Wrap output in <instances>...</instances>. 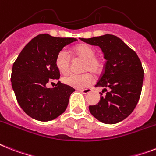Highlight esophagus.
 Wrapping results in <instances>:
<instances>
[{
	"mask_svg": "<svg viewBox=\"0 0 156 156\" xmlns=\"http://www.w3.org/2000/svg\"><path fill=\"white\" fill-rule=\"evenodd\" d=\"M79 91H80V92H82V93H83V94H87L90 93L91 91H92V90H91L90 88H88V89L79 90Z\"/></svg>",
	"mask_w": 156,
	"mask_h": 156,
	"instance_id": "34e87169",
	"label": "esophagus"
}]
</instances>
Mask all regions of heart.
<instances>
[{"label":"heart","instance_id":"heart-1","mask_svg":"<svg viewBox=\"0 0 156 156\" xmlns=\"http://www.w3.org/2000/svg\"><path fill=\"white\" fill-rule=\"evenodd\" d=\"M74 54L78 58L84 59L83 69L90 70L93 73H98L102 69L101 61L95 57V50L90 45L81 44L74 49ZM55 66L61 74H67L70 69V58L66 50H61L55 58ZM93 76L90 73L82 74H71L62 79V82L69 87L76 89H83L89 87L93 82Z\"/></svg>","mask_w":156,"mask_h":156}]
</instances>
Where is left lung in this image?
Wrapping results in <instances>:
<instances>
[{
	"instance_id": "1",
	"label": "left lung",
	"mask_w": 156,
	"mask_h": 156,
	"mask_svg": "<svg viewBox=\"0 0 156 156\" xmlns=\"http://www.w3.org/2000/svg\"><path fill=\"white\" fill-rule=\"evenodd\" d=\"M80 39L99 46L107 60L95 86L104 89L99 93L98 104L89 106L90 112L103 123L121 122L132 113L140 98L144 74L140 59L133 49L115 35ZM104 91L108 92L103 96Z\"/></svg>"
}]
</instances>
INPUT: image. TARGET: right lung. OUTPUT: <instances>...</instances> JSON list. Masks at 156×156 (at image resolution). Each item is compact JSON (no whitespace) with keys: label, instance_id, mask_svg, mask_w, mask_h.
<instances>
[{"label":"right lung","instance_id":"right-lung-1","mask_svg":"<svg viewBox=\"0 0 156 156\" xmlns=\"http://www.w3.org/2000/svg\"><path fill=\"white\" fill-rule=\"evenodd\" d=\"M78 41L39 34L33 38L12 65L11 82L21 109L34 119L47 122L66 111L69 96L75 90L58 82L54 88L46 84L60 78L55 58L64 46Z\"/></svg>","mask_w":156,"mask_h":156}]
</instances>
